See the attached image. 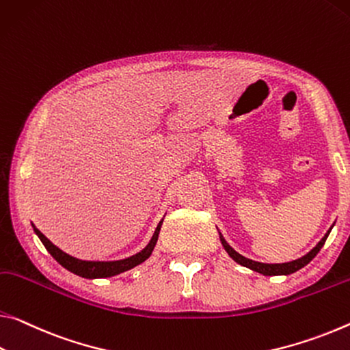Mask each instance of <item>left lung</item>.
<instances>
[{"instance_id":"left-lung-1","label":"left lung","mask_w":350,"mask_h":350,"mask_svg":"<svg viewBox=\"0 0 350 350\" xmlns=\"http://www.w3.org/2000/svg\"><path fill=\"white\" fill-rule=\"evenodd\" d=\"M330 232H327L325 237L323 238L318 243V246H316L313 251H310L307 255H304L302 258L299 260H295V262H290V263H275V265H269V263H260V262H254V260H249L246 257H243V255H240L238 252H235L234 249H232L227 243L224 241V238L221 237V241H223V246L226 249V252L230 255L232 258L235 260L237 263H240L243 266H246V268L255 271V273H260L263 275H286V274H293L296 273L297 269L304 268L305 265H308L312 260L316 257V254H318L321 251V247L324 246V243L327 240V237H329Z\"/></svg>"}]
</instances>
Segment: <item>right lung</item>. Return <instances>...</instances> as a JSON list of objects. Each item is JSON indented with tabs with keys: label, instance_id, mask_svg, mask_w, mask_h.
<instances>
[{
	"label": "right lung",
	"instance_id": "add662e5",
	"mask_svg": "<svg viewBox=\"0 0 350 350\" xmlns=\"http://www.w3.org/2000/svg\"><path fill=\"white\" fill-rule=\"evenodd\" d=\"M162 223L163 221H160L157 229H155L154 235L151 238V241H149V245L143 249L142 252L132 255V257H129V258L118 260V262H84V260H77L75 257H71V255L62 252L59 247H55L53 243L42 234L40 230L36 229V227H34V232L42 240L43 246L46 247V251L51 254L53 257L57 260V262L62 265L65 269H68V271H71V273H75L81 277H85V279H104V277H112V275H116L120 273H124V271L134 268V266L140 265L145 262L146 258H149V255L152 254L155 243H157L159 232H160V227H162Z\"/></svg>",
	"mask_w": 350,
	"mask_h": 350
}]
</instances>
